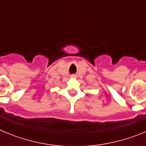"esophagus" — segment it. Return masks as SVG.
Returning a JSON list of instances; mask_svg holds the SVG:
<instances>
[{
  "mask_svg": "<svg viewBox=\"0 0 146 146\" xmlns=\"http://www.w3.org/2000/svg\"><path fill=\"white\" fill-rule=\"evenodd\" d=\"M71 78H77V75L76 74H72L71 75Z\"/></svg>",
  "mask_w": 146,
  "mask_h": 146,
  "instance_id": "obj_1",
  "label": "esophagus"
}]
</instances>
